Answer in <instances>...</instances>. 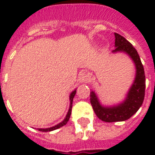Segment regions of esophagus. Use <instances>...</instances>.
Instances as JSON below:
<instances>
[{
  "label": "esophagus",
  "mask_w": 155,
  "mask_h": 155,
  "mask_svg": "<svg viewBox=\"0 0 155 155\" xmlns=\"http://www.w3.org/2000/svg\"><path fill=\"white\" fill-rule=\"evenodd\" d=\"M89 75L87 73L84 72V71H81L79 74V80H80V83H87L89 81Z\"/></svg>",
  "instance_id": "obj_1"
}]
</instances>
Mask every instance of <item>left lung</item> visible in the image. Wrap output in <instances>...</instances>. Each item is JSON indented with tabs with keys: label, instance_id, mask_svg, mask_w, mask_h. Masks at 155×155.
I'll list each match as a JSON object with an SVG mask.
<instances>
[{
	"label": "left lung",
	"instance_id": "left-lung-1",
	"mask_svg": "<svg viewBox=\"0 0 155 155\" xmlns=\"http://www.w3.org/2000/svg\"><path fill=\"white\" fill-rule=\"evenodd\" d=\"M115 50L112 53L123 52L129 55L134 63L136 73L131 87L128 91L126 97L120 104L112 106H104L101 104L97 93L90 92V102L96 115L105 122H116L128 120L142 106L145 97L146 75L142 61L134 47L121 35L114 33Z\"/></svg>",
	"mask_w": 155,
	"mask_h": 155
}]
</instances>
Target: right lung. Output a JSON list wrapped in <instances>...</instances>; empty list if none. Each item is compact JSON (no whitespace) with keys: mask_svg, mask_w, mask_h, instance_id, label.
<instances>
[{"mask_svg":"<svg viewBox=\"0 0 155 155\" xmlns=\"http://www.w3.org/2000/svg\"><path fill=\"white\" fill-rule=\"evenodd\" d=\"M75 93H76V89H75L74 91H72V92L71 93L70 96H69V99H70V107H69V109H68V112L66 115L65 118L63 121H61L60 123H58V125H54V126H52V127L50 128H46V129H38L39 131H42V132H50V131H53V130H55L58 128L62 127L63 125H65L67 124L68 120H69V118L71 117V108H72V101H73V98L75 97Z\"/></svg>","mask_w":155,"mask_h":155,"instance_id":"1","label":"right lung"}]
</instances>
